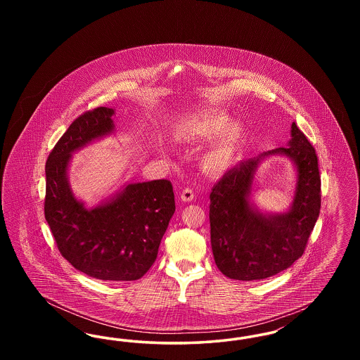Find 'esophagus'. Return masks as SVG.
<instances>
[{"instance_id":"1","label":"esophagus","mask_w":360,"mask_h":360,"mask_svg":"<svg viewBox=\"0 0 360 360\" xmlns=\"http://www.w3.org/2000/svg\"><path fill=\"white\" fill-rule=\"evenodd\" d=\"M181 200L185 201V202H190L194 200V191L191 188H184L182 193H181Z\"/></svg>"}]
</instances>
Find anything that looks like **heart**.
<instances>
[{"instance_id": "heart-1", "label": "heart", "mask_w": 360, "mask_h": 360, "mask_svg": "<svg viewBox=\"0 0 360 360\" xmlns=\"http://www.w3.org/2000/svg\"><path fill=\"white\" fill-rule=\"evenodd\" d=\"M190 136L197 139H213L219 136L206 151L201 166L209 174H220L231 169L243 147L245 134L240 125H232V119L224 113H210L191 121L186 127Z\"/></svg>"}]
</instances>
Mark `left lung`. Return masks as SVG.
Listing matches in <instances>:
<instances>
[{
	"mask_svg": "<svg viewBox=\"0 0 360 360\" xmlns=\"http://www.w3.org/2000/svg\"><path fill=\"white\" fill-rule=\"evenodd\" d=\"M269 154H283L297 169L291 209L264 215L249 201L258 163ZM321 178L317 155L295 122L286 147L241 160L225 172L210 193L209 220L214 262L225 276L257 281L278 274L302 257L320 214Z\"/></svg>",
	"mask_w": 360,
	"mask_h": 360,
	"instance_id": "left-lung-1",
	"label": "left lung"
}]
</instances>
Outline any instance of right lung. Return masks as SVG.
Returning a JSON list of instances; mask_svg holds the SVG:
<instances>
[{
	"label": "right lung",
	"mask_w": 360,
	"mask_h": 360,
	"mask_svg": "<svg viewBox=\"0 0 360 360\" xmlns=\"http://www.w3.org/2000/svg\"><path fill=\"white\" fill-rule=\"evenodd\" d=\"M113 115L105 106L85 112L58 140L46 163L44 216L59 252L77 270L101 281H136L154 264L175 212L172 182L131 184L89 209L68 178L71 154L112 134Z\"/></svg>",
	"instance_id": "add662e5"
}]
</instances>
